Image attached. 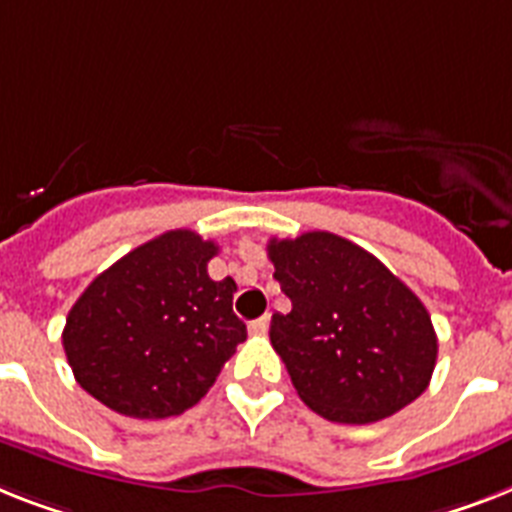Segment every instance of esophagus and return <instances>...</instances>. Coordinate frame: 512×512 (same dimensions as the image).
I'll use <instances>...</instances> for the list:
<instances>
[{
    "label": "esophagus",
    "mask_w": 512,
    "mask_h": 512,
    "mask_svg": "<svg viewBox=\"0 0 512 512\" xmlns=\"http://www.w3.org/2000/svg\"><path fill=\"white\" fill-rule=\"evenodd\" d=\"M268 326H270V315L265 313L263 318H257V321L249 323V331H252V334H268Z\"/></svg>",
    "instance_id": "esophagus-1"
}]
</instances>
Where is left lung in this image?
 I'll return each instance as SVG.
<instances>
[{
    "label": "left lung",
    "mask_w": 512,
    "mask_h": 512,
    "mask_svg": "<svg viewBox=\"0 0 512 512\" xmlns=\"http://www.w3.org/2000/svg\"><path fill=\"white\" fill-rule=\"evenodd\" d=\"M286 315L270 344L310 410L336 423H373L418 400L436 365L429 310L363 247L328 231L270 239Z\"/></svg>",
    "instance_id": "8db88e82"
}]
</instances>
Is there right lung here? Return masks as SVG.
Listing matches in <instances>:
<instances>
[{"mask_svg": "<svg viewBox=\"0 0 512 512\" xmlns=\"http://www.w3.org/2000/svg\"><path fill=\"white\" fill-rule=\"evenodd\" d=\"M218 244L176 228L131 249L70 307L62 347L81 389L128 418L197 405L247 339L236 281H213Z\"/></svg>", "mask_w": 512, "mask_h": 512, "instance_id": "add662e5", "label": "right lung"}]
</instances>
